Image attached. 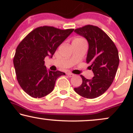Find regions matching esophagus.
Instances as JSON below:
<instances>
[{
  "instance_id": "1",
  "label": "esophagus",
  "mask_w": 133,
  "mask_h": 133,
  "mask_svg": "<svg viewBox=\"0 0 133 133\" xmlns=\"http://www.w3.org/2000/svg\"><path fill=\"white\" fill-rule=\"evenodd\" d=\"M67 75H68L69 77H72V76H74V74H72V73H71V72H68L67 73Z\"/></svg>"
}]
</instances>
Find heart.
I'll list each match as a JSON object with an SVG mask.
<instances>
[{"mask_svg":"<svg viewBox=\"0 0 133 133\" xmlns=\"http://www.w3.org/2000/svg\"><path fill=\"white\" fill-rule=\"evenodd\" d=\"M84 39L81 37H79V36H76V37L73 38L72 41V44H77L79 43H82V42H85Z\"/></svg>","mask_w":133,"mask_h":133,"instance_id":"obj_1","label":"heart"}]
</instances>
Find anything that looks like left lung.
<instances>
[{"mask_svg":"<svg viewBox=\"0 0 133 133\" xmlns=\"http://www.w3.org/2000/svg\"><path fill=\"white\" fill-rule=\"evenodd\" d=\"M74 32L89 43L86 62L94 73L91 79L81 76L82 84L74 91L85 98H96L106 92L113 82L119 62L118 51L111 38L98 27L86 25Z\"/></svg>","mask_w":133,"mask_h":133,"instance_id":"8db88e82","label":"left lung"}]
</instances>
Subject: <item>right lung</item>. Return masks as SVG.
<instances>
[{"label":"right lung","instance_id":"add662e5","mask_svg":"<svg viewBox=\"0 0 133 133\" xmlns=\"http://www.w3.org/2000/svg\"><path fill=\"white\" fill-rule=\"evenodd\" d=\"M73 30L46 25L37 27L17 47L13 60L17 79L30 96L41 98L49 94L54 89L56 79L65 74L59 71H47L44 59L47 56L52 57Z\"/></svg>","mask_w":133,"mask_h":133}]
</instances>
